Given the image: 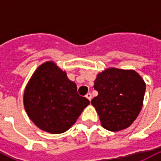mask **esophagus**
Returning <instances> with one entry per match:
<instances>
[{"label": "esophagus", "instance_id": "34e87169", "mask_svg": "<svg viewBox=\"0 0 161 161\" xmlns=\"http://www.w3.org/2000/svg\"><path fill=\"white\" fill-rule=\"evenodd\" d=\"M86 98H88V100H91V98H92V96H91V94L90 93H88L87 95H86Z\"/></svg>", "mask_w": 161, "mask_h": 161}]
</instances>
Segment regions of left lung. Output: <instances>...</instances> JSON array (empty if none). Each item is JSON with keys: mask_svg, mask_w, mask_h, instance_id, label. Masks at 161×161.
Masks as SVG:
<instances>
[{"mask_svg": "<svg viewBox=\"0 0 161 161\" xmlns=\"http://www.w3.org/2000/svg\"><path fill=\"white\" fill-rule=\"evenodd\" d=\"M94 89L98 95L91 100V105L105 129L118 132L137 118L146 90L145 82L137 71L108 68L97 75Z\"/></svg>", "mask_w": 161, "mask_h": 161, "instance_id": "obj_1", "label": "left lung"}]
</instances>
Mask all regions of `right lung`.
<instances>
[{"label": "right lung", "instance_id": "1", "mask_svg": "<svg viewBox=\"0 0 161 161\" xmlns=\"http://www.w3.org/2000/svg\"><path fill=\"white\" fill-rule=\"evenodd\" d=\"M23 104L30 120L42 131L69 130L90 101L77 93L75 82L53 61L39 65L24 90Z\"/></svg>", "mask_w": 161, "mask_h": 161}]
</instances>
